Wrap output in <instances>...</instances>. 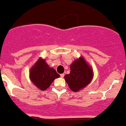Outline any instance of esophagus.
Wrapping results in <instances>:
<instances>
[{"mask_svg":"<svg viewBox=\"0 0 126 126\" xmlns=\"http://www.w3.org/2000/svg\"><path fill=\"white\" fill-rule=\"evenodd\" d=\"M60 77H61V78H63V77H64V73H62V74H60Z\"/></svg>","mask_w":126,"mask_h":126,"instance_id":"34e87169","label":"esophagus"}]
</instances>
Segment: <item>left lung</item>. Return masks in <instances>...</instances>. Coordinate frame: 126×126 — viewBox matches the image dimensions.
Here are the masks:
<instances>
[{"label": "left lung", "instance_id": "left-lung-1", "mask_svg": "<svg viewBox=\"0 0 126 126\" xmlns=\"http://www.w3.org/2000/svg\"><path fill=\"white\" fill-rule=\"evenodd\" d=\"M70 89L77 92L86 87L93 79V71L83 57L70 65V73L64 76Z\"/></svg>", "mask_w": 126, "mask_h": 126}]
</instances>
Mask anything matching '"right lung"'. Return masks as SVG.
Returning <instances> with one entry per match:
<instances>
[{"label":"right lung","mask_w":126,"mask_h":126,"mask_svg":"<svg viewBox=\"0 0 126 126\" xmlns=\"http://www.w3.org/2000/svg\"><path fill=\"white\" fill-rule=\"evenodd\" d=\"M60 75L53 68L49 67L45 60L40 59L30 71V78L40 90H45Z\"/></svg>","instance_id":"obj_1"}]
</instances>
